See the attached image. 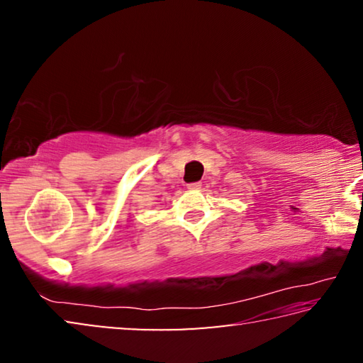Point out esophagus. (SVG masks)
Masks as SVG:
<instances>
[{
  "instance_id": "1",
  "label": "esophagus",
  "mask_w": 363,
  "mask_h": 363,
  "mask_svg": "<svg viewBox=\"0 0 363 363\" xmlns=\"http://www.w3.org/2000/svg\"><path fill=\"white\" fill-rule=\"evenodd\" d=\"M187 187L192 190H199L201 187V182H190V184H187Z\"/></svg>"
}]
</instances>
